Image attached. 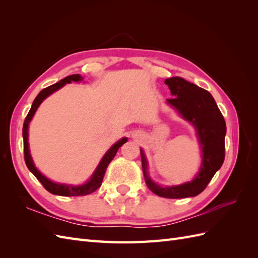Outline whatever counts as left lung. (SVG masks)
<instances>
[{
	"label": "left lung",
	"instance_id": "obj_1",
	"mask_svg": "<svg viewBox=\"0 0 258 258\" xmlns=\"http://www.w3.org/2000/svg\"><path fill=\"white\" fill-rule=\"evenodd\" d=\"M173 98L168 103L183 118L189 121L197 131L202 153L199 172L190 182L176 186L162 187L154 183L147 174V160L141 150L142 169L148 188L157 196L170 199L195 197L204 191L225 159L226 123L211 93L182 77H171L165 81Z\"/></svg>",
	"mask_w": 258,
	"mask_h": 258
}]
</instances>
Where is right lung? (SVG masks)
<instances>
[{
	"mask_svg": "<svg viewBox=\"0 0 258 258\" xmlns=\"http://www.w3.org/2000/svg\"><path fill=\"white\" fill-rule=\"evenodd\" d=\"M84 79L80 75V74H73L64 77L63 80L59 81L58 83L53 84L51 86H48V87L44 88L38 95L36 96V98L34 99L32 106H31L30 111L26 117L25 122H23V128H22V137H23V153H25V161L26 165L28 167V169L34 174V176L42 183V185L45 187V189L53 194V195H58V196H86V195H89L91 192H93L95 190H97L99 187L102 184L103 177L105 174V171L107 166L110 165V162L114 159L115 155L118 151V148L123 144L127 142V138H122L121 140H119L118 142H116L110 150H108L105 155L103 156V158L101 159L100 163L98 165L97 169L95 170V172L91 175L90 179H88L87 182L83 185H77V186H73V185H67V184H59L56 182H52L50 179H48L45 175H43L40 171L36 169V167L34 166V162L32 160V157L30 155V150H29V142H28V129H29V123L32 119V117L34 116L37 107L40 106V104L43 102V101L47 98L49 95H51L52 92L57 91L58 89H60L61 87H63L66 84H69L71 82H82Z\"/></svg>",
	"mask_w": 258,
	"mask_h": 258,
	"instance_id": "obj_1",
	"label": "right lung"
}]
</instances>
